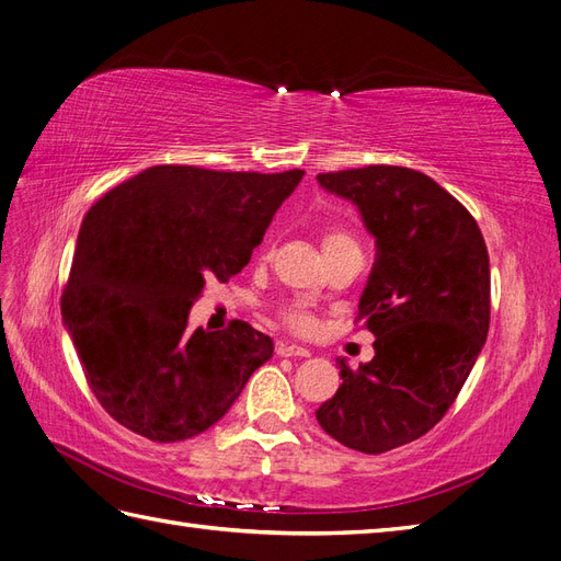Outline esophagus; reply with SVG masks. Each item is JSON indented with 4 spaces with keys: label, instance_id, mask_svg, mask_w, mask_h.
I'll return each mask as SVG.
<instances>
[{
    "label": "esophagus",
    "instance_id": "obj_1",
    "mask_svg": "<svg viewBox=\"0 0 561 561\" xmlns=\"http://www.w3.org/2000/svg\"><path fill=\"white\" fill-rule=\"evenodd\" d=\"M277 356H301V358H308L310 351L306 346H298V344H286V342H277L275 346Z\"/></svg>",
    "mask_w": 561,
    "mask_h": 561
}]
</instances>
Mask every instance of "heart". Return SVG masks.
<instances>
[{"label":"heart","instance_id":"heart-1","mask_svg":"<svg viewBox=\"0 0 561 561\" xmlns=\"http://www.w3.org/2000/svg\"><path fill=\"white\" fill-rule=\"evenodd\" d=\"M351 239L346 237L344 231H328L324 233V239H322V249H332V245H336V243H348ZM286 322L291 324L294 330H298V332H308V330H312V318L308 316V312H304L301 308H294V310H289L286 312Z\"/></svg>","mask_w":561,"mask_h":561}]
</instances>
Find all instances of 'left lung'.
Here are the masks:
<instances>
[{"instance_id": "1", "label": "left lung", "mask_w": 561, "mask_h": 561, "mask_svg": "<svg viewBox=\"0 0 561 561\" xmlns=\"http://www.w3.org/2000/svg\"><path fill=\"white\" fill-rule=\"evenodd\" d=\"M354 203L377 257L358 301L375 356L340 363L342 385L316 411L328 435L382 454L435 427L473 370L490 328V257L476 219L437 181L407 167L318 174Z\"/></svg>"}]
</instances>
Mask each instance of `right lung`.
<instances>
[{"mask_svg": "<svg viewBox=\"0 0 561 561\" xmlns=\"http://www.w3.org/2000/svg\"><path fill=\"white\" fill-rule=\"evenodd\" d=\"M304 174L162 164L90 207L61 320L116 423L152 442L201 435L272 358L275 344L249 322L191 332L188 312L207 279L227 282L249 265Z\"/></svg>", "mask_w": 561, "mask_h": 561, "instance_id": "obj_1", "label": "right lung"}]
</instances>
